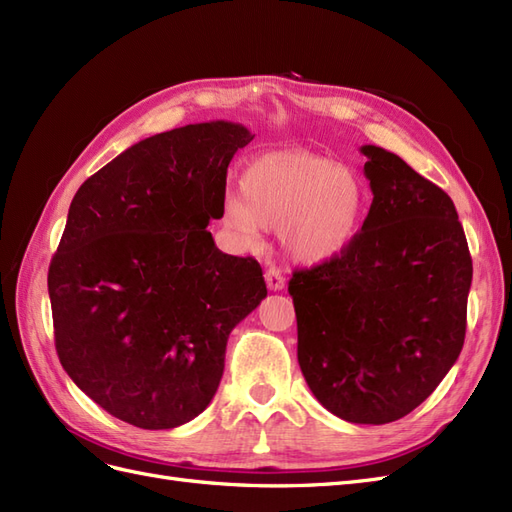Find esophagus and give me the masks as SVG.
<instances>
[{
  "label": "esophagus",
  "instance_id": "obj_1",
  "mask_svg": "<svg viewBox=\"0 0 512 512\" xmlns=\"http://www.w3.org/2000/svg\"><path fill=\"white\" fill-rule=\"evenodd\" d=\"M265 280H267V286H269V290H273V292H280L284 286H286V280H284V275L280 273V269H269L267 273H265Z\"/></svg>",
  "mask_w": 512,
  "mask_h": 512
}]
</instances>
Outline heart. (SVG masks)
Wrapping results in <instances>:
<instances>
[{"instance_id":"b5f03b06","label":"heart","mask_w":512,"mask_h":512,"mask_svg":"<svg viewBox=\"0 0 512 512\" xmlns=\"http://www.w3.org/2000/svg\"><path fill=\"white\" fill-rule=\"evenodd\" d=\"M239 188L241 196L224 198V226L243 243H256L260 228H277L282 250L307 267L344 256L371 209L369 185L354 168L297 149L254 158Z\"/></svg>"}]
</instances>
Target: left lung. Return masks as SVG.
<instances>
[{"label":"left lung","instance_id":"obj_1","mask_svg":"<svg viewBox=\"0 0 512 512\" xmlns=\"http://www.w3.org/2000/svg\"><path fill=\"white\" fill-rule=\"evenodd\" d=\"M371 209L350 250L294 271L297 356L320 404L359 425L410 414L466 339L472 258L451 196L395 153L363 145Z\"/></svg>","mask_w":512,"mask_h":512}]
</instances>
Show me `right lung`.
Wrapping results in <instances>:
<instances>
[{
  "instance_id": "right-lung-1",
  "label": "right lung",
  "mask_w": 512,
  "mask_h": 512,
  "mask_svg": "<svg viewBox=\"0 0 512 512\" xmlns=\"http://www.w3.org/2000/svg\"><path fill=\"white\" fill-rule=\"evenodd\" d=\"M254 134L190 123L149 136L74 194L49 267L61 367L108 414L173 429L218 391L230 331L267 297L254 258L218 250L226 170Z\"/></svg>"
}]
</instances>
